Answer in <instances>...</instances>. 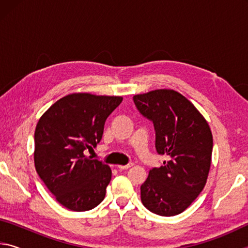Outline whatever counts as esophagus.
Segmentation results:
<instances>
[{"mask_svg": "<svg viewBox=\"0 0 248 248\" xmlns=\"http://www.w3.org/2000/svg\"><path fill=\"white\" fill-rule=\"evenodd\" d=\"M133 166V164L132 163H129V164H127V165H118L117 167H118V170H128V169H130V167H132Z\"/></svg>", "mask_w": 248, "mask_h": 248, "instance_id": "esophagus-1", "label": "esophagus"}]
</instances>
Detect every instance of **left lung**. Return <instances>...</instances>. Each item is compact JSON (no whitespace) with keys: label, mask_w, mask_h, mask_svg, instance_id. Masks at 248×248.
<instances>
[{"label":"left lung","mask_w":248,"mask_h":248,"mask_svg":"<svg viewBox=\"0 0 248 248\" xmlns=\"http://www.w3.org/2000/svg\"><path fill=\"white\" fill-rule=\"evenodd\" d=\"M133 102L153 121L157 153L170 157L164 166L150 170L141 186L142 203L158 216L179 215L207 183L213 148L211 129L195 105L174 90L134 95Z\"/></svg>","instance_id":"1"}]
</instances>
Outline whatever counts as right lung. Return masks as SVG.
<instances>
[{"instance_id": "add662e5", "label": "right lung", "mask_w": 248, "mask_h": 248, "mask_svg": "<svg viewBox=\"0 0 248 248\" xmlns=\"http://www.w3.org/2000/svg\"><path fill=\"white\" fill-rule=\"evenodd\" d=\"M121 102V96L69 94L50 106L36 125L37 173L71 211H87L105 198L110 167L86 156L84 150L99 143L105 121Z\"/></svg>"}]
</instances>
